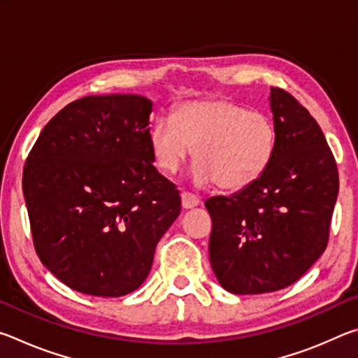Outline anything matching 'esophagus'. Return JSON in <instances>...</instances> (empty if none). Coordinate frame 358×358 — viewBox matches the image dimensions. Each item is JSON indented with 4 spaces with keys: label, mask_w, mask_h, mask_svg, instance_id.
I'll return each mask as SVG.
<instances>
[{
    "label": "esophagus",
    "mask_w": 358,
    "mask_h": 358,
    "mask_svg": "<svg viewBox=\"0 0 358 358\" xmlns=\"http://www.w3.org/2000/svg\"><path fill=\"white\" fill-rule=\"evenodd\" d=\"M199 203H201V199H199L197 196H194V194H191V192L181 194V207H183L185 210L197 207Z\"/></svg>",
    "instance_id": "esophagus-1"
}]
</instances>
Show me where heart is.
I'll list each match as a JSON object with an SVG mask.
<instances>
[{"label":"heart","instance_id":"obj_1","mask_svg":"<svg viewBox=\"0 0 358 358\" xmlns=\"http://www.w3.org/2000/svg\"><path fill=\"white\" fill-rule=\"evenodd\" d=\"M273 120L235 102L192 101L172 118H159L150 129V150L156 166L175 173L192 153L197 162L194 183H217L221 189L251 186L271 164L276 150Z\"/></svg>","mask_w":358,"mask_h":358}]
</instances>
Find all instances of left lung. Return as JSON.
Wrapping results in <instances>:
<instances>
[{
	"instance_id": "left-lung-1",
	"label": "left lung",
	"mask_w": 358,
	"mask_h": 358,
	"mask_svg": "<svg viewBox=\"0 0 358 358\" xmlns=\"http://www.w3.org/2000/svg\"><path fill=\"white\" fill-rule=\"evenodd\" d=\"M276 150L265 173L205 202L213 222L210 262L221 286L254 295L290 286L329 243L339 180L322 129L292 94L271 88Z\"/></svg>"
}]
</instances>
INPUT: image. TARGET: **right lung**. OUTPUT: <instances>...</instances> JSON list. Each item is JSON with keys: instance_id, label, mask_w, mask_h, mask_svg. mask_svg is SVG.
I'll return each instance as SVG.
<instances>
[{"instance_id": "right-lung-1", "label": "right lung", "mask_w": 358, "mask_h": 358, "mask_svg": "<svg viewBox=\"0 0 358 358\" xmlns=\"http://www.w3.org/2000/svg\"><path fill=\"white\" fill-rule=\"evenodd\" d=\"M151 108L138 94L85 96L29 151L22 186L34 250L77 292H134L180 215L177 186L153 166Z\"/></svg>"}]
</instances>
